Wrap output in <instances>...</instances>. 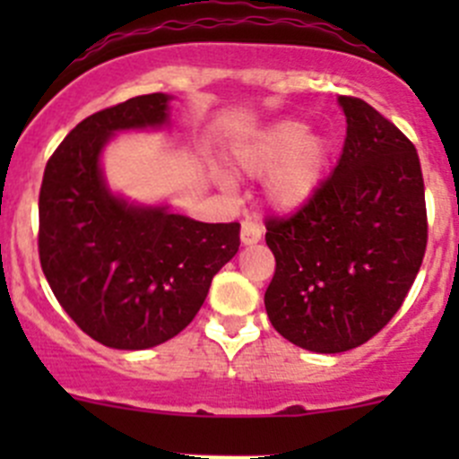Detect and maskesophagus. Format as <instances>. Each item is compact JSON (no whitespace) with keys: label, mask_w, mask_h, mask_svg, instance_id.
<instances>
[{"label":"esophagus","mask_w":459,"mask_h":459,"mask_svg":"<svg viewBox=\"0 0 459 459\" xmlns=\"http://www.w3.org/2000/svg\"><path fill=\"white\" fill-rule=\"evenodd\" d=\"M239 239H242L244 247H253V244H257L259 239H262V224H259L257 220H253V217H247V220L242 221Z\"/></svg>","instance_id":"1"}]
</instances>
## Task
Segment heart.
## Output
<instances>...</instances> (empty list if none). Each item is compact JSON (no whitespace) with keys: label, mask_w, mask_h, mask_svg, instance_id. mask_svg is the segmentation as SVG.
<instances>
[{"label":"heart","mask_w":459,"mask_h":459,"mask_svg":"<svg viewBox=\"0 0 459 459\" xmlns=\"http://www.w3.org/2000/svg\"><path fill=\"white\" fill-rule=\"evenodd\" d=\"M298 119H281L259 131L238 151V164L248 175H268V197L281 211L304 206L326 178L331 143L308 133Z\"/></svg>","instance_id":"1"}]
</instances>
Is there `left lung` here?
<instances>
[{
	"label": "left lung",
	"instance_id": "1",
	"mask_svg": "<svg viewBox=\"0 0 459 459\" xmlns=\"http://www.w3.org/2000/svg\"><path fill=\"white\" fill-rule=\"evenodd\" d=\"M340 106L346 140L335 170L293 215L266 217L268 319L316 353L355 349L391 322L429 239L413 142L364 100L342 95Z\"/></svg>",
	"mask_w": 459,
	"mask_h": 459
}]
</instances>
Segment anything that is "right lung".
Wrapping results in <instances>:
<instances>
[{
	"instance_id": "obj_1",
	"label": "right lung",
	"mask_w": 459,
	"mask_h": 459,
	"mask_svg": "<svg viewBox=\"0 0 459 459\" xmlns=\"http://www.w3.org/2000/svg\"><path fill=\"white\" fill-rule=\"evenodd\" d=\"M169 100L140 95L86 117L41 179V271L73 322L110 349H151L184 331L239 248L238 221L204 224L166 206H133L106 186L100 155L110 135L164 126Z\"/></svg>"
}]
</instances>
